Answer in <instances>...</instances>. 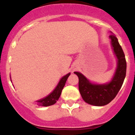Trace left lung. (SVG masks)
Segmentation results:
<instances>
[{
    "instance_id": "1",
    "label": "left lung",
    "mask_w": 135,
    "mask_h": 135,
    "mask_svg": "<svg viewBox=\"0 0 135 135\" xmlns=\"http://www.w3.org/2000/svg\"><path fill=\"white\" fill-rule=\"evenodd\" d=\"M111 45L117 57V68L110 82L106 84H93L79 72H75L79 78V90L85 102L102 106L109 104L122 88L126 74V61L122 46L115 35L109 36Z\"/></svg>"
}]
</instances>
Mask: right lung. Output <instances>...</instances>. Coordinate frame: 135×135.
<instances>
[{
	"instance_id": "add662e5",
	"label": "right lung",
	"mask_w": 135,
	"mask_h": 135,
	"mask_svg": "<svg viewBox=\"0 0 135 135\" xmlns=\"http://www.w3.org/2000/svg\"><path fill=\"white\" fill-rule=\"evenodd\" d=\"M70 74L71 73H68L67 75H66L65 76H64L61 79L59 84H57V87L55 88V90L50 95H49L47 97H45V98H43V99H40V100H38L37 102L38 105L42 106H49L55 104L56 102L58 100L59 97H60L62 89L64 88L66 81L67 80Z\"/></svg>"
}]
</instances>
